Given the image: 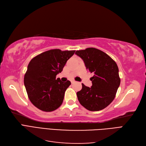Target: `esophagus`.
<instances>
[{"mask_svg": "<svg viewBox=\"0 0 146 146\" xmlns=\"http://www.w3.org/2000/svg\"><path fill=\"white\" fill-rule=\"evenodd\" d=\"M74 83H76V81H74V80H72V81H71V83H72V84H74Z\"/></svg>", "mask_w": 146, "mask_h": 146, "instance_id": "1", "label": "esophagus"}]
</instances>
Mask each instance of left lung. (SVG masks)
I'll use <instances>...</instances> for the list:
<instances>
[{
	"mask_svg": "<svg viewBox=\"0 0 146 146\" xmlns=\"http://www.w3.org/2000/svg\"><path fill=\"white\" fill-rule=\"evenodd\" d=\"M76 54L83 60L91 73V88L82 85L77 92L80 104L91 111H100L112 102L120 85L121 79L116 63L105 52L98 48L89 47L77 50Z\"/></svg>",
	"mask_w": 146,
	"mask_h": 146,
	"instance_id": "1",
	"label": "left lung"
}]
</instances>
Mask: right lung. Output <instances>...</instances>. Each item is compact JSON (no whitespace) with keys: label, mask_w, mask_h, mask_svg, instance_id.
<instances>
[{"label":"right lung","mask_w":146,"mask_h":146,"mask_svg":"<svg viewBox=\"0 0 146 146\" xmlns=\"http://www.w3.org/2000/svg\"><path fill=\"white\" fill-rule=\"evenodd\" d=\"M76 50L52 49L34 57L24 76V85L31 102L43 111L50 112L62 104L66 89L70 85L56 75L63 70Z\"/></svg>","instance_id":"add662e5"}]
</instances>
